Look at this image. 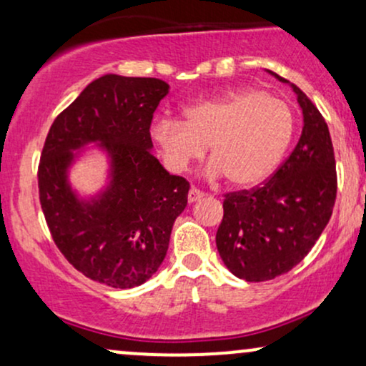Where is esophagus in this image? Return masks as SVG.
<instances>
[{
    "label": "esophagus",
    "instance_id": "1",
    "mask_svg": "<svg viewBox=\"0 0 366 366\" xmlns=\"http://www.w3.org/2000/svg\"><path fill=\"white\" fill-rule=\"evenodd\" d=\"M203 196H204L203 191H199V189H196V187H191V189H189L187 201H189V203H196V201H199Z\"/></svg>",
    "mask_w": 366,
    "mask_h": 366
}]
</instances>
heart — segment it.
Returning a JSON list of instances; mask_svg holds the SVG:
<instances>
[{"instance_id":"b5f03b06","label":"heart","mask_w":366,"mask_h":366,"mask_svg":"<svg viewBox=\"0 0 366 366\" xmlns=\"http://www.w3.org/2000/svg\"><path fill=\"white\" fill-rule=\"evenodd\" d=\"M165 165L186 170L209 151V177L225 175L236 187H254L274 174L294 136V113L284 99L244 89L203 99L182 122L159 119L151 129Z\"/></svg>"}]
</instances>
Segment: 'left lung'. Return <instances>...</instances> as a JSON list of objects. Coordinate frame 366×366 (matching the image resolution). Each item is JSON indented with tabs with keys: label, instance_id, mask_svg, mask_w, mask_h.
<instances>
[{
	"label": "left lung",
	"instance_id": "1",
	"mask_svg": "<svg viewBox=\"0 0 366 366\" xmlns=\"http://www.w3.org/2000/svg\"><path fill=\"white\" fill-rule=\"evenodd\" d=\"M289 84L303 112L296 148L262 187L230 192L217 230V249L234 275L263 282L287 274L329 224L337 194V175L325 120L297 86Z\"/></svg>",
	"mask_w": 366,
	"mask_h": 366
}]
</instances>
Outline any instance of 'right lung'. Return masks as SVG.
I'll return each mask as SVG.
<instances>
[{
	"instance_id": "right-lung-1",
	"label": "right lung",
	"mask_w": 366,
	"mask_h": 366,
	"mask_svg": "<svg viewBox=\"0 0 366 366\" xmlns=\"http://www.w3.org/2000/svg\"><path fill=\"white\" fill-rule=\"evenodd\" d=\"M169 89L159 79L103 75L54 119L41 153L39 199L54 244L81 274L115 289L153 277L187 207V180L151 153V120ZM89 144L107 154V184L81 197L69 169Z\"/></svg>"
}]
</instances>
